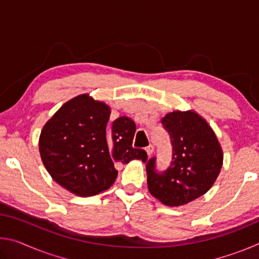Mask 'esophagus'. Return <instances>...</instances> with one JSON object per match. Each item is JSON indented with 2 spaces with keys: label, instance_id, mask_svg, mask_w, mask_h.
Instances as JSON below:
<instances>
[{
  "label": "esophagus",
  "instance_id": "obj_1",
  "mask_svg": "<svg viewBox=\"0 0 259 259\" xmlns=\"http://www.w3.org/2000/svg\"><path fill=\"white\" fill-rule=\"evenodd\" d=\"M145 151H146V153H147L148 155H152L153 151H154V147H153V145H148V146L145 148Z\"/></svg>",
  "mask_w": 259,
  "mask_h": 259
}]
</instances>
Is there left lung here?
Here are the masks:
<instances>
[{
	"label": "left lung",
	"mask_w": 259,
	"mask_h": 259,
	"mask_svg": "<svg viewBox=\"0 0 259 259\" xmlns=\"http://www.w3.org/2000/svg\"><path fill=\"white\" fill-rule=\"evenodd\" d=\"M172 144V161L156 172L155 157L146 164L147 187L168 207H179L200 198L216 182L223 165V150L217 136L194 111H174L162 117Z\"/></svg>",
	"instance_id": "1"
}]
</instances>
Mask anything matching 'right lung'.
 Here are the masks:
<instances>
[{"label": "right lung", "mask_w": 259, "mask_h": 259, "mask_svg": "<svg viewBox=\"0 0 259 259\" xmlns=\"http://www.w3.org/2000/svg\"><path fill=\"white\" fill-rule=\"evenodd\" d=\"M111 107L83 94L65 103L47 122L38 151L47 171L65 190L87 198L111 187L115 164L146 162L147 153L133 147L135 122L121 116L109 125Z\"/></svg>", "instance_id": "right-lung-1"}]
</instances>
